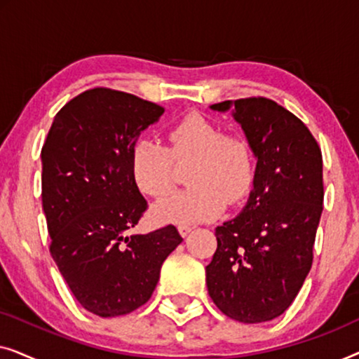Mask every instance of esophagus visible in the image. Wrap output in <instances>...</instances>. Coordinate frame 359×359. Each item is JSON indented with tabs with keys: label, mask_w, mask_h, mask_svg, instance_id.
I'll return each mask as SVG.
<instances>
[{
	"label": "esophagus",
	"mask_w": 359,
	"mask_h": 359,
	"mask_svg": "<svg viewBox=\"0 0 359 359\" xmlns=\"http://www.w3.org/2000/svg\"><path fill=\"white\" fill-rule=\"evenodd\" d=\"M191 230H193V227H191V225H184L183 224V225H180V227H178V232H180L181 237H188Z\"/></svg>",
	"instance_id": "34e87169"
}]
</instances>
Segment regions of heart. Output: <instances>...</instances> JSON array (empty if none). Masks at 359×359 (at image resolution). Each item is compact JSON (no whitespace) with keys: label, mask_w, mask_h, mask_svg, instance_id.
Masks as SVG:
<instances>
[{"label":"heart","mask_w":359,"mask_h":359,"mask_svg":"<svg viewBox=\"0 0 359 359\" xmlns=\"http://www.w3.org/2000/svg\"><path fill=\"white\" fill-rule=\"evenodd\" d=\"M170 149L142 139L130 156L135 183L147 194L163 196L173 183L175 161L193 160L188 183L154 205L155 217L168 224H194L215 219L225 203L247 198L253 183L252 147L242 135H224L222 127L201 114H189L168 132Z\"/></svg>","instance_id":"b5f03b06"}]
</instances>
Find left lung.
<instances>
[{
	"instance_id": "8db88e82",
	"label": "left lung",
	"mask_w": 359,
	"mask_h": 359,
	"mask_svg": "<svg viewBox=\"0 0 359 359\" xmlns=\"http://www.w3.org/2000/svg\"><path fill=\"white\" fill-rule=\"evenodd\" d=\"M210 109L232 114L257 168L242 212L215 229L208 291L233 320L268 322L291 306L311 271L323 209L322 151L301 119L266 97Z\"/></svg>"
}]
</instances>
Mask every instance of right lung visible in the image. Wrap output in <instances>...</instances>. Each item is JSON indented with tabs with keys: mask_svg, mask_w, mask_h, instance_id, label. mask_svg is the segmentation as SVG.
<instances>
[{
	"mask_svg": "<svg viewBox=\"0 0 359 359\" xmlns=\"http://www.w3.org/2000/svg\"><path fill=\"white\" fill-rule=\"evenodd\" d=\"M163 112L129 93L95 88L57 112L42 147L52 258L95 316H126L144 306L161 264L183 242L173 225L127 235L147 209L132 175V150Z\"/></svg>",
	"mask_w": 359,
	"mask_h": 359,
	"instance_id": "add662e5",
	"label": "right lung"
}]
</instances>
